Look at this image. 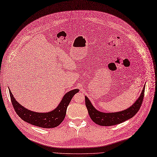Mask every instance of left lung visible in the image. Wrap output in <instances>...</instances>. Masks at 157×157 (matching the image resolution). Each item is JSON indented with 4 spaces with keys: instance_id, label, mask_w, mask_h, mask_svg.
<instances>
[{
    "instance_id": "1",
    "label": "left lung",
    "mask_w": 157,
    "mask_h": 157,
    "mask_svg": "<svg viewBox=\"0 0 157 157\" xmlns=\"http://www.w3.org/2000/svg\"><path fill=\"white\" fill-rule=\"evenodd\" d=\"M145 86L138 99L129 108L117 113H105L98 111L92 105L88 98L85 96V105L91 120L94 123L102 126H111L117 125L131 118L140 110L144 97Z\"/></svg>"
}]
</instances>
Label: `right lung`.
<instances>
[{
    "mask_svg": "<svg viewBox=\"0 0 157 157\" xmlns=\"http://www.w3.org/2000/svg\"><path fill=\"white\" fill-rule=\"evenodd\" d=\"M78 92V89H74L67 92L56 109L51 112L44 113L33 112L22 107L15 100L10 90V96L15 111L22 120L39 127L53 128L59 125L65 119L67 107L74 94Z\"/></svg>",
    "mask_w": 157,
    "mask_h": 157,
    "instance_id": "add662e5",
    "label": "right lung"
}]
</instances>
